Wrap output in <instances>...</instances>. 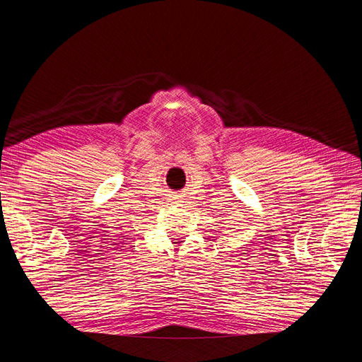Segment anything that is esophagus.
Segmentation results:
<instances>
[{
    "label": "esophagus",
    "instance_id": "1",
    "mask_svg": "<svg viewBox=\"0 0 362 362\" xmlns=\"http://www.w3.org/2000/svg\"><path fill=\"white\" fill-rule=\"evenodd\" d=\"M175 201H177V202H180V196H177V198H175Z\"/></svg>",
    "mask_w": 362,
    "mask_h": 362
}]
</instances>
